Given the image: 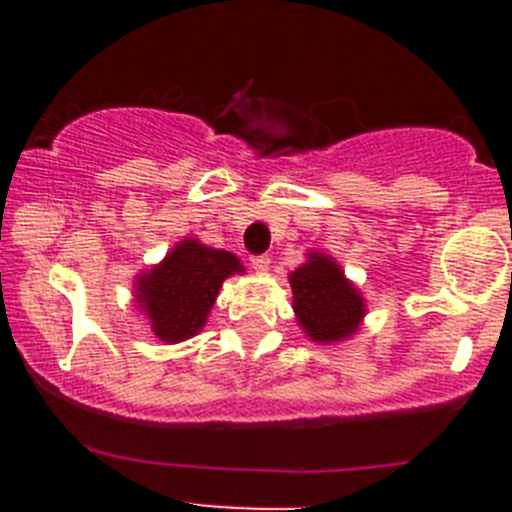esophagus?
Wrapping results in <instances>:
<instances>
[{"label":"esophagus","instance_id":"esophagus-1","mask_svg":"<svg viewBox=\"0 0 512 512\" xmlns=\"http://www.w3.org/2000/svg\"><path fill=\"white\" fill-rule=\"evenodd\" d=\"M250 265H252V270H255V272H267V270H270V257L255 255V257H250Z\"/></svg>","mask_w":512,"mask_h":512}]
</instances>
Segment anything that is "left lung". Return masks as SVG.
Wrapping results in <instances>:
<instances>
[{
    "instance_id": "8db88e82",
    "label": "left lung",
    "mask_w": 512,
    "mask_h": 512,
    "mask_svg": "<svg viewBox=\"0 0 512 512\" xmlns=\"http://www.w3.org/2000/svg\"><path fill=\"white\" fill-rule=\"evenodd\" d=\"M289 285L299 327L312 342H342L359 329L366 314L364 297L329 255L309 252L307 262L289 275Z\"/></svg>"
}]
</instances>
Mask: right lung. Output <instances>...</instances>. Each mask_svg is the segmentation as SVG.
Instances as JSON below:
<instances>
[{
  "mask_svg": "<svg viewBox=\"0 0 512 512\" xmlns=\"http://www.w3.org/2000/svg\"><path fill=\"white\" fill-rule=\"evenodd\" d=\"M237 272L242 265L232 252L188 237L138 277L136 302L160 342H183L205 327L220 287Z\"/></svg>",
  "mask_w": 512,
  "mask_h": 512,
  "instance_id": "add662e5",
  "label": "right lung"
}]
</instances>
